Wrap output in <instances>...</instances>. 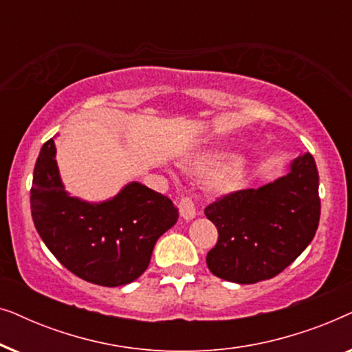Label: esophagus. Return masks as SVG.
<instances>
[{"label":"esophagus","mask_w":352,"mask_h":352,"mask_svg":"<svg viewBox=\"0 0 352 352\" xmlns=\"http://www.w3.org/2000/svg\"><path fill=\"white\" fill-rule=\"evenodd\" d=\"M179 213L182 218L186 221L194 219L197 216V210H195V204L190 197H182L179 201Z\"/></svg>","instance_id":"34e87169"}]
</instances>
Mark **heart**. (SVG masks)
<instances>
[{
  "label": "heart",
  "mask_w": 352,
  "mask_h": 352,
  "mask_svg": "<svg viewBox=\"0 0 352 352\" xmlns=\"http://www.w3.org/2000/svg\"><path fill=\"white\" fill-rule=\"evenodd\" d=\"M223 158L224 157L218 155V153H213V155H205V157L199 158V160H195L192 166H194V170L199 173H211L221 165ZM243 175H245L243 162L234 160L219 173L218 179H216V189H218L219 192H224V194L235 190L240 184H242Z\"/></svg>",
  "instance_id": "obj_1"
}]
</instances>
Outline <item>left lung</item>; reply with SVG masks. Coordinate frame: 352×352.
<instances>
[{"instance_id":"1","label":"left lung","mask_w":352,"mask_h":352,"mask_svg":"<svg viewBox=\"0 0 352 352\" xmlns=\"http://www.w3.org/2000/svg\"><path fill=\"white\" fill-rule=\"evenodd\" d=\"M205 216L218 229V243L206 254L216 277L235 283L276 277L305 252L319 226L314 157L302 153L285 176L224 195L206 206Z\"/></svg>"}]
</instances>
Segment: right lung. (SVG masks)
<instances>
[{
  "instance_id": "obj_1",
  "label": "right lung",
  "mask_w": 352,
  "mask_h": 352,
  "mask_svg": "<svg viewBox=\"0 0 352 352\" xmlns=\"http://www.w3.org/2000/svg\"><path fill=\"white\" fill-rule=\"evenodd\" d=\"M35 228L62 266L102 287L131 283L146 271L160 235L179 213L168 197L129 182L113 199L89 204L69 195L56 162L54 139L43 144L33 170Z\"/></svg>"
}]
</instances>
